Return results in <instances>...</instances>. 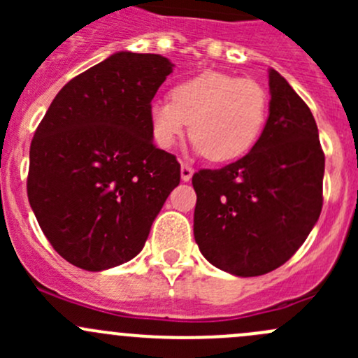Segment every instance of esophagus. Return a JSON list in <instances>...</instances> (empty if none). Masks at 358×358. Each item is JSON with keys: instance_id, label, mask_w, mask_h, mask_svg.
Wrapping results in <instances>:
<instances>
[{"instance_id": "34e87169", "label": "esophagus", "mask_w": 358, "mask_h": 358, "mask_svg": "<svg viewBox=\"0 0 358 358\" xmlns=\"http://www.w3.org/2000/svg\"><path fill=\"white\" fill-rule=\"evenodd\" d=\"M192 175H194V169L190 168L189 164H183L182 162V168H180V176H182L183 182H189V180L192 178Z\"/></svg>"}]
</instances>
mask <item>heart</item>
Masks as SVG:
<instances>
[{"mask_svg": "<svg viewBox=\"0 0 358 358\" xmlns=\"http://www.w3.org/2000/svg\"><path fill=\"white\" fill-rule=\"evenodd\" d=\"M171 102L156 100L149 107L150 135L162 150L185 136L213 162L244 156L255 147L268 115V95L255 79L204 71L178 83Z\"/></svg>", "mask_w": 358, "mask_h": 358, "instance_id": "b5f03b06", "label": "heart"}]
</instances>
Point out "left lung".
<instances>
[{
    "label": "left lung",
    "instance_id": "8db88e82",
    "mask_svg": "<svg viewBox=\"0 0 358 358\" xmlns=\"http://www.w3.org/2000/svg\"><path fill=\"white\" fill-rule=\"evenodd\" d=\"M268 86V119L251 152L192 176L199 251L237 277L263 275L284 265L322 211L326 159L315 119L273 69Z\"/></svg>",
    "mask_w": 358,
    "mask_h": 358
}]
</instances>
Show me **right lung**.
<instances>
[{
  "instance_id": "1",
  "label": "right lung",
  "mask_w": 358,
  "mask_h": 358,
  "mask_svg": "<svg viewBox=\"0 0 358 358\" xmlns=\"http://www.w3.org/2000/svg\"><path fill=\"white\" fill-rule=\"evenodd\" d=\"M173 64L117 52L67 83L29 150L27 197L53 249L83 270L122 265L143 249L180 183L152 142L149 107Z\"/></svg>"
}]
</instances>
